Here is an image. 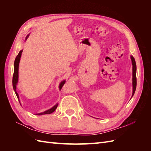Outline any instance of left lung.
Masks as SVG:
<instances>
[{
  "mask_svg": "<svg viewBox=\"0 0 151 151\" xmlns=\"http://www.w3.org/2000/svg\"><path fill=\"white\" fill-rule=\"evenodd\" d=\"M132 64V86H133V91H132V95L131 98L133 97V96L135 93L137 86V78H136V72H137V67L135 58L133 56H130Z\"/></svg>",
  "mask_w": 151,
  "mask_h": 151,
  "instance_id": "1",
  "label": "left lung"
}]
</instances>
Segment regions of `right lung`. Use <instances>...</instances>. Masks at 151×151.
Masks as SVG:
<instances>
[{"label":"right lung","mask_w":151,"mask_h":151,"mask_svg":"<svg viewBox=\"0 0 151 151\" xmlns=\"http://www.w3.org/2000/svg\"><path fill=\"white\" fill-rule=\"evenodd\" d=\"M29 34H28V35L26 36V37L25 38V41L27 40L29 37ZM22 52V50H20V52L18 53V55H17L16 59H15V61H14V74H13V77H12V86H13V89L14 91V92L17 96V98L19 99V94L17 93L16 91V88H17V84L18 83V77H19V62H20V58L21 57V54ZM65 83V80L64 81H62L61 83L59 84V89L61 90L62 86H63ZM20 102V101H19ZM58 106V103H57L55 105H54V106L51 108L50 109H48V110L45 111L43 112L42 113H36L35 115H47V114H50L53 113V111H55V110L56 108Z\"/></svg>","instance_id":"obj_1"}]
</instances>
